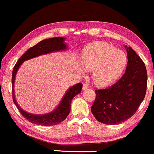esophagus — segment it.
I'll list each match as a JSON object with an SVG mask.
<instances>
[{
	"label": "esophagus",
	"mask_w": 154,
	"mask_h": 154,
	"mask_svg": "<svg viewBox=\"0 0 154 154\" xmlns=\"http://www.w3.org/2000/svg\"><path fill=\"white\" fill-rule=\"evenodd\" d=\"M88 84L87 83H83V90H86V89H88Z\"/></svg>",
	"instance_id": "obj_1"
}]
</instances>
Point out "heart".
Returning a JSON list of instances; mask_svg holds the SVG:
<instances>
[{
  "instance_id": "obj_1",
  "label": "heart",
  "mask_w": 154,
  "mask_h": 154,
  "mask_svg": "<svg viewBox=\"0 0 154 154\" xmlns=\"http://www.w3.org/2000/svg\"><path fill=\"white\" fill-rule=\"evenodd\" d=\"M81 63L88 71H92V79L97 85L106 86L115 82L127 64V55L121 50L104 42L90 44L82 52ZM79 71L85 74V70L79 66Z\"/></svg>"
}]
</instances>
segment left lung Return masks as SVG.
Returning <instances> with one entry per match:
<instances>
[{
	"label": "left lung",
	"mask_w": 154,
	"mask_h": 154,
	"mask_svg": "<svg viewBox=\"0 0 154 154\" xmlns=\"http://www.w3.org/2000/svg\"><path fill=\"white\" fill-rule=\"evenodd\" d=\"M125 47L128 53L125 73L111 87L95 90L96 98L91 107L95 119L106 125L119 124L130 119L146 94L147 73L144 63L132 48Z\"/></svg>",
	"instance_id": "obj_1"
}]
</instances>
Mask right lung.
Segmentation results:
<instances>
[{
	"label": "right lung",
	"instance_id": "1",
	"mask_svg": "<svg viewBox=\"0 0 154 154\" xmlns=\"http://www.w3.org/2000/svg\"><path fill=\"white\" fill-rule=\"evenodd\" d=\"M65 39H66L65 38L62 37H55L43 40V41L39 42L33 47L29 48L24 54L21 56L12 71V85L13 102L16 106L17 107L21 114L32 123L39 125L49 126L57 125L61 122H62L66 119V117L70 113L71 102L73 98L78 94L81 93V92L82 87H83V84L81 83L71 86L65 92L64 97H62L58 106L51 112L44 113V114H33V113L24 111L17 104L15 97H14V81H15L18 69H20L21 65L25 61L31 60V59L36 57L50 54L54 52L66 51L68 46L64 43Z\"/></svg>",
	"mask_w": 154,
	"mask_h": 154
}]
</instances>
